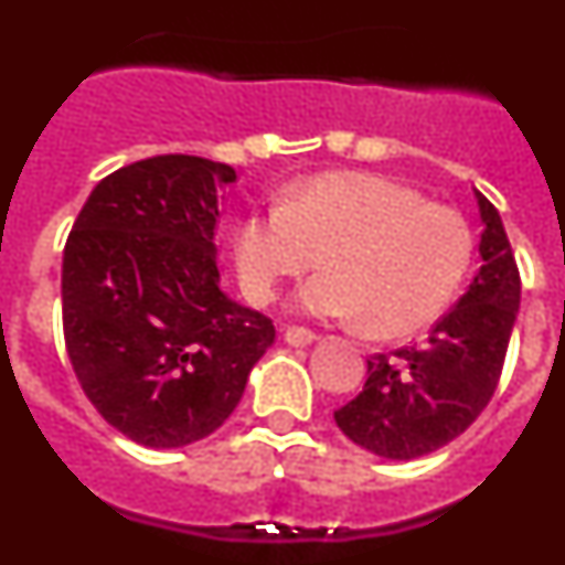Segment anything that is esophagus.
Returning a JSON list of instances; mask_svg holds the SVG:
<instances>
[{"mask_svg":"<svg viewBox=\"0 0 565 565\" xmlns=\"http://www.w3.org/2000/svg\"><path fill=\"white\" fill-rule=\"evenodd\" d=\"M282 337H286V342L294 344V348H306V344H311L313 339H317V333L308 331V328L302 326H288Z\"/></svg>","mask_w":565,"mask_h":565,"instance_id":"esophagus-1","label":"esophagus"}]
</instances>
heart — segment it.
Instances as JSON below:
<instances>
[{
    "mask_svg": "<svg viewBox=\"0 0 565 565\" xmlns=\"http://www.w3.org/2000/svg\"><path fill=\"white\" fill-rule=\"evenodd\" d=\"M243 291L266 306L286 279L326 259L299 291L317 317L362 319L373 337L422 331L444 313L472 263L461 214L367 172H328L288 189L282 206L248 214L234 237Z\"/></svg>",
    "mask_w": 565,
    "mask_h": 565,
    "instance_id": "obj_1",
    "label": "heart"
}]
</instances>
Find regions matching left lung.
Returning a JSON list of instances; mask_svg holds the SVG:
<instances>
[{
    "label": "left lung",
    "instance_id": "obj_1",
    "mask_svg": "<svg viewBox=\"0 0 565 565\" xmlns=\"http://www.w3.org/2000/svg\"><path fill=\"white\" fill-rule=\"evenodd\" d=\"M481 209V268L424 344L367 359V382L333 413L339 430L393 461L436 452L461 436L489 404L521 308V274L501 214L476 192Z\"/></svg>",
    "mask_w": 565,
    "mask_h": 565
}]
</instances>
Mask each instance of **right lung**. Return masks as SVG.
Segmentation results:
<instances>
[{
  "instance_id": "right-lung-1",
  "label": "right lung",
  "mask_w": 565,
  "mask_h": 565,
  "mask_svg": "<svg viewBox=\"0 0 565 565\" xmlns=\"http://www.w3.org/2000/svg\"><path fill=\"white\" fill-rule=\"evenodd\" d=\"M228 163L154 154L107 174L64 246L62 322L78 384L143 447H186L234 413L274 322L221 291Z\"/></svg>"
}]
</instances>
